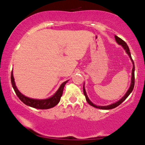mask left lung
Returning <instances> with one entry per match:
<instances>
[{
  "label": "left lung",
  "mask_w": 145,
  "mask_h": 145,
  "mask_svg": "<svg viewBox=\"0 0 145 145\" xmlns=\"http://www.w3.org/2000/svg\"><path fill=\"white\" fill-rule=\"evenodd\" d=\"M114 37H115V39H116V41L118 43V44L119 45H121L122 46V47L124 48L126 52H127V54H128V56H129V58H130L131 62H132V64H133V69H132V71H131V84H130V86H129V89L127 90V93H126L125 95L120 100H119L118 101H116V102L114 103V104H112L110 105H108V106H96V105H95L93 104L92 102H91V101L89 100V97H88L87 95H86V91H85V89H84V86H83V92H84V96H85L86 97V101L88 102V104L91 105V106H93L95 108H99V109H102V110H110V109H112V108H114L117 107L118 106H119L121 103L123 102V101H124L126 99V98H127L128 96L129 95V94L131 93V91H133V89H134V70H135V67H134V61H133L132 60V58H131V54H130V52H129V47H128V46L127 45L125 41L123 40V39H121V38H119V37H117L116 35L114 36Z\"/></svg>",
  "instance_id": "1"
}]
</instances>
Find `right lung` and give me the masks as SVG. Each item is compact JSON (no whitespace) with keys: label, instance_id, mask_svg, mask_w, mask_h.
Here are the masks:
<instances>
[{"label":"right lung","instance_id":"1","mask_svg":"<svg viewBox=\"0 0 145 145\" xmlns=\"http://www.w3.org/2000/svg\"><path fill=\"white\" fill-rule=\"evenodd\" d=\"M11 84H12V86L13 88H14L16 95H17V96L19 97V99H20L24 104L27 105V106H31V107L35 108L42 110L51 108H53L54 106H55L56 105L59 104L61 96H62L63 95V89H64V86L65 85L66 83L67 82V81H65V82L62 83L61 85L60 86L59 89H58V91H56L55 93L54 94V95L52 96L51 97L45 99H36L26 97V96H24V95L22 94L20 92L19 90H18L17 89V87H16V84H15L14 75H13V71H11Z\"/></svg>","mask_w":145,"mask_h":145}]
</instances>
